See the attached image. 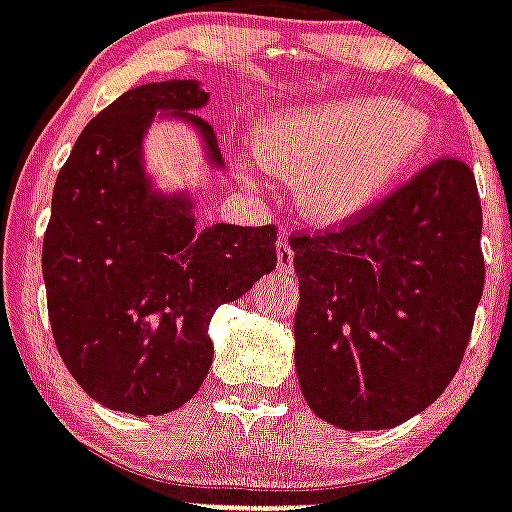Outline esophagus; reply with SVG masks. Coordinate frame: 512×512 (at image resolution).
I'll list each match as a JSON object with an SVG mask.
<instances>
[{"mask_svg": "<svg viewBox=\"0 0 512 512\" xmlns=\"http://www.w3.org/2000/svg\"><path fill=\"white\" fill-rule=\"evenodd\" d=\"M276 268L281 273H292L294 270V249L286 236H281L276 242Z\"/></svg>", "mask_w": 512, "mask_h": 512, "instance_id": "esophagus-1", "label": "esophagus"}]
</instances>
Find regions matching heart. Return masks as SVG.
Wrapping results in <instances>:
<instances>
[{
    "label": "heart",
    "mask_w": 512,
    "mask_h": 512,
    "mask_svg": "<svg viewBox=\"0 0 512 512\" xmlns=\"http://www.w3.org/2000/svg\"><path fill=\"white\" fill-rule=\"evenodd\" d=\"M431 144L434 131L421 112L381 97H350L263 120L255 152L278 176H302V213L339 223L384 197L429 155Z\"/></svg>",
    "instance_id": "b5f03b06"
}]
</instances>
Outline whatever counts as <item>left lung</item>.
Segmentation results:
<instances>
[{
	"label": "left lung",
	"instance_id": "1",
	"mask_svg": "<svg viewBox=\"0 0 512 512\" xmlns=\"http://www.w3.org/2000/svg\"><path fill=\"white\" fill-rule=\"evenodd\" d=\"M289 244L294 363L310 410L347 431L426 410L458 373L484 292L473 170L442 157L339 228Z\"/></svg>",
	"mask_w": 512,
	"mask_h": 512
}]
</instances>
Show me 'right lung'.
Returning a JSON list of instances; mask_svg holds the SVG:
<instances>
[{
	"instance_id": "obj_1",
	"label": "right lung",
	"mask_w": 512,
	"mask_h": 512,
	"mask_svg": "<svg viewBox=\"0 0 512 512\" xmlns=\"http://www.w3.org/2000/svg\"><path fill=\"white\" fill-rule=\"evenodd\" d=\"M199 81L144 83L120 94L78 136L52 194L41 270L54 344L99 405L162 415L189 402L213 363L220 305L276 268V226L197 228L186 194H160L141 165L157 112L197 128L207 160L218 139L194 115Z\"/></svg>"
}]
</instances>
